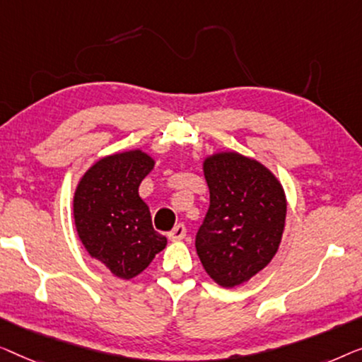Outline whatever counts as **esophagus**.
Masks as SVG:
<instances>
[{"label": "esophagus", "mask_w": 362, "mask_h": 362, "mask_svg": "<svg viewBox=\"0 0 362 362\" xmlns=\"http://www.w3.org/2000/svg\"><path fill=\"white\" fill-rule=\"evenodd\" d=\"M185 236H187V228L183 225H177L174 230L169 233L170 241H182V239Z\"/></svg>", "instance_id": "34e87169"}]
</instances>
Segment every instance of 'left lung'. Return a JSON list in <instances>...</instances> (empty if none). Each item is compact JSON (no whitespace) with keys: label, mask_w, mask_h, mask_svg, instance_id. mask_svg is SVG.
I'll use <instances>...</instances> for the list:
<instances>
[{"label":"left lung","mask_w":362,"mask_h":362,"mask_svg":"<svg viewBox=\"0 0 362 362\" xmlns=\"http://www.w3.org/2000/svg\"><path fill=\"white\" fill-rule=\"evenodd\" d=\"M210 208L195 247L208 276L233 288L247 282L276 256L287 200L277 177L238 152H216L203 162Z\"/></svg>","instance_id":"left-lung-1"}]
</instances>
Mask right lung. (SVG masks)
<instances>
[{"mask_svg": "<svg viewBox=\"0 0 362 362\" xmlns=\"http://www.w3.org/2000/svg\"><path fill=\"white\" fill-rule=\"evenodd\" d=\"M154 164L141 149L106 156L85 172L74 195L75 228L86 252L124 281L139 276L167 244L139 197Z\"/></svg>", "mask_w": 362, "mask_h": 362, "instance_id": "1", "label": "right lung"}]
</instances>
